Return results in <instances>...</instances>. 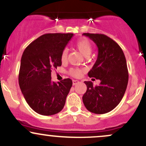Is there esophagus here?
I'll return each mask as SVG.
<instances>
[{"label": "esophagus", "instance_id": "obj_1", "mask_svg": "<svg viewBox=\"0 0 146 146\" xmlns=\"http://www.w3.org/2000/svg\"><path fill=\"white\" fill-rule=\"evenodd\" d=\"M78 83H79V81L75 80H73V85H76V84H78Z\"/></svg>", "mask_w": 146, "mask_h": 146}]
</instances>
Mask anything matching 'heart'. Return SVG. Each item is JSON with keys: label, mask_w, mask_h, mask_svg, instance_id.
I'll use <instances>...</instances> for the list:
<instances>
[{"label": "heart", "mask_w": 146, "mask_h": 146, "mask_svg": "<svg viewBox=\"0 0 146 146\" xmlns=\"http://www.w3.org/2000/svg\"><path fill=\"white\" fill-rule=\"evenodd\" d=\"M75 46L83 55L87 57L90 55L91 50H92V46L90 41L85 38H81L76 41ZM67 56H68V50L66 48L64 49L61 54V60L62 62L66 60ZM82 72V70L80 68H71L70 70L69 73L73 77H79Z\"/></svg>", "instance_id": "b5f03b06"}]
</instances>
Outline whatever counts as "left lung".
Here are the masks:
<instances>
[{"label": "left lung", "mask_w": 146, "mask_h": 146, "mask_svg": "<svg viewBox=\"0 0 146 146\" xmlns=\"http://www.w3.org/2000/svg\"><path fill=\"white\" fill-rule=\"evenodd\" d=\"M83 35L89 36L98 48L97 60L88 76L100 80V83L94 86L92 82H84L87 89L82 100L89 111L102 114L113 110L122 100L129 78L127 62L119 45L107 35Z\"/></svg>", "instance_id": "1"}]
</instances>
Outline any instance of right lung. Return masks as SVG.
Returning a JSON list of instances; mask_svg holds the SVG:
<instances>
[{
	"instance_id": "add662e5",
	"label": "right lung",
	"mask_w": 146,
	"mask_h": 146,
	"mask_svg": "<svg viewBox=\"0 0 146 146\" xmlns=\"http://www.w3.org/2000/svg\"><path fill=\"white\" fill-rule=\"evenodd\" d=\"M73 34L41 35L26 47L21 60L19 83L27 103L35 111L50 116L62 111L73 82H52L51 72L62 65L61 54Z\"/></svg>"
}]
</instances>
